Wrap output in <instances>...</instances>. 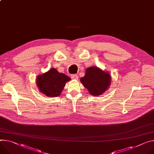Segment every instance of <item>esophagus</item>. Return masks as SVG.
<instances>
[{"label":"esophagus","instance_id":"1","mask_svg":"<svg viewBox=\"0 0 154 154\" xmlns=\"http://www.w3.org/2000/svg\"><path fill=\"white\" fill-rule=\"evenodd\" d=\"M71 79L73 80H77L78 79V76L75 74H72L71 75Z\"/></svg>","mask_w":154,"mask_h":154}]
</instances>
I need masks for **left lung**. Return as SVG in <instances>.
Listing matches in <instances>:
<instances>
[{
	"label": "left lung",
	"mask_w": 154,
	"mask_h": 154,
	"mask_svg": "<svg viewBox=\"0 0 154 154\" xmlns=\"http://www.w3.org/2000/svg\"><path fill=\"white\" fill-rule=\"evenodd\" d=\"M111 77L107 72L93 66L86 69L85 76L80 79V82L93 96L101 95L109 87Z\"/></svg>",
	"instance_id": "1"
}]
</instances>
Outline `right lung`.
<instances>
[{
    "label": "right lung",
    "mask_w": 154,
    "mask_h": 154,
    "mask_svg": "<svg viewBox=\"0 0 154 154\" xmlns=\"http://www.w3.org/2000/svg\"><path fill=\"white\" fill-rule=\"evenodd\" d=\"M71 80L64 74L60 73L54 68L37 77V85L42 93L48 97L60 96L65 87L66 83Z\"/></svg>",
    "instance_id": "obj_1"
}]
</instances>
